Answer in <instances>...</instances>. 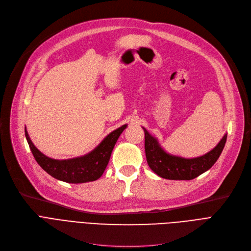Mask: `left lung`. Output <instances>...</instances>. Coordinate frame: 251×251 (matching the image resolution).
<instances>
[{
  "label": "left lung",
  "mask_w": 251,
  "mask_h": 251,
  "mask_svg": "<svg viewBox=\"0 0 251 251\" xmlns=\"http://www.w3.org/2000/svg\"><path fill=\"white\" fill-rule=\"evenodd\" d=\"M144 149L150 168L162 178L169 180H191L213 167L219 159L227 140L224 135L218 146L209 152L194 159L171 155L163 151L159 142L144 129Z\"/></svg>",
  "instance_id": "1"
}]
</instances>
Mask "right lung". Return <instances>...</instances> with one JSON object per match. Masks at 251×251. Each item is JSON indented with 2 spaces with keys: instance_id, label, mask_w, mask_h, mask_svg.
Wrapping results in <instances>:
<instances>
[{
  "instance_id": "add662e5",
  "label": "right lung",
  "mask_w": 251,
  "mask_h": 251,
  "mask_svg": "<svg viewBox=\"0 0 251 251\" xmlns=\"http://www.w3.org/2000/svg\"><path fill=\"white\" fill-rule=\"evenodd\" d=\"M126 126L123 125L113 131L91 152L80 157L64 161L52 160L43 154L31 142L26 129L25 136L35 161L48 174L58 180L77 184L98 180L102 175L110 161L115 144Z\"/></svg>"
}]
</instances>
